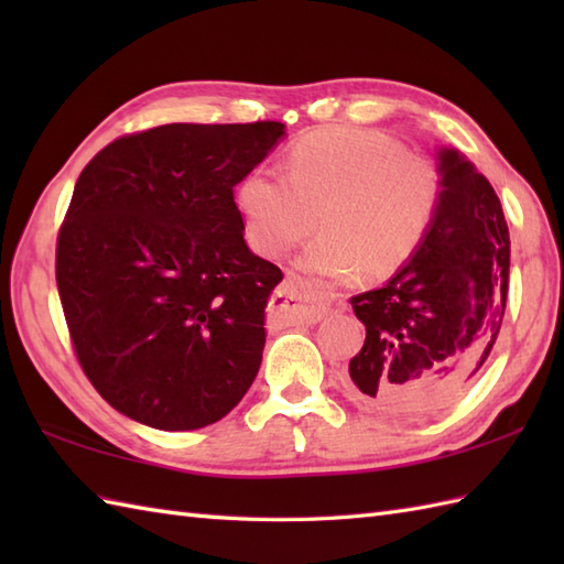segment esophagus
<instances>
[{
  "instance_id": "esophagus-1",
  "label": "esophagus",
  "mask_w": 564,
  "mask_h": 564,
  "mask_svg": "<svg viewBox=\"0 0 564 564\" xmlns=\"http://www.w3.org/2000/svg\"><path fill=\"white\" fill-rule=\"evenodd\" d=\"M329 303L319 293L310 291L307 283L297 275H289L281 283V289L271 297V313L275 315H295L301 322L307 325H315L322 317L327 315Z\"/></svg>"
}]
</instances>
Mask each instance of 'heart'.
I'll return each instance as SVG.
<instances>
[{"instance_id":"obj_1","label":"heart","mask_w":564,"mask_h":564,"mask_svg":"<svg viewBox=\"0 0 564 564\" xmlns=\"http://www.w3.org/2000/svg\"><path fill=\"white\" fill-rule=\"evenodd\" d=\"M285 174L251 170L237 186L247 239L263 257H285L315 232L301 257L315 279L341 281L358 269L382 279L424 242L441 203V172L370 128H322L295 140Z\"/></svg>"}]
</instances>
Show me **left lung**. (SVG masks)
Wrapping results in <instances>:
<instances>
[{
  "label": "left lung",
  "instance_id": "left-lung-1",
  "mask_svg": "<svg viewBox=\"0 0 564 564\" xmlns=\"http://www.w3.org/2000/svg\"><path fill=\"white\" fill-rule=\"evenodd\" d=\"M434 225L414 257L376 291L351 297L366 325L346 390L370 410L416 416L458 398L499 337L509 295V227L492 184L455 150Z\"/></svg>",
  "mask_w": 564,
  "mask_h": 564
}]
</instances>
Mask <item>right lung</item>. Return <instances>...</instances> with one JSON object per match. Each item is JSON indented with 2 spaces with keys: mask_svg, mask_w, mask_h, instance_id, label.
I'll use <instances>...</instances> for the list:
<instances>
[{
  "mask_svg": "<svg viewBox=\"0 0 564 564\" xmlns=\"http://www.w3.org/2000/svg\"><path fill=\"white\" fill-rule=\"evenodd\" d=\"M283 123H170L84 166L55 247L77 361L113 410L162 431L218 422L254 382L283 273L245 242L235 186Z\"/></svg>",
  "mask_w": 564,
  "mask_h": 564,
  "instance_id": "1",
  "label": "right lung"
}]
</instances>
